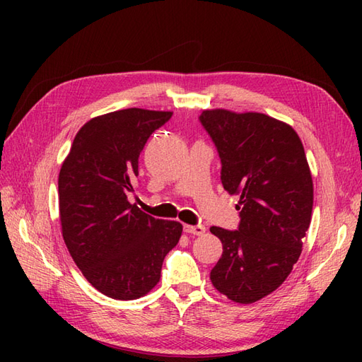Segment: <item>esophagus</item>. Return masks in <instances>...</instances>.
Wrapping results in <instances>:
<instances>
[{"instance_id":"esophagus-1","label":"esophagus","mask_w":362,"mask_h":362,"mask_svg":"<svg viewBox=\"0 0 362 362\" xmlns=\"http://www.w3.org/2000/svg\"><path fill=\"white\" fill-rule=\"evenodd\" d=\"M183 230H185L187 233L189 235H196V236H201L205 233V227L202 224H197V226H183Z\"/></svg>"}]
</instances>
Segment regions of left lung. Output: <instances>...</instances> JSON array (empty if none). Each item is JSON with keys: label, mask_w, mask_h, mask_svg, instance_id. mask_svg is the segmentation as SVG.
I'll return each mask as SVG.
<instances>
[{"label": "left lung", "mask_w": 362, "mask_h": 362, "mask_svg": "<svg viewBox=\"0 0 362 362\" xmlns=\"http://www.w3.org/2000/svg\"><path fill=\"white\" fill-rule=\"evenodd\" d=\"M199 121L221 158V182L240 194L236 230L211 227L222 257L213 286L238 303L271 294L302 252L313 213V179L296 130L263 113L204 110Z\"/></svg>", "instance_id": "1"}]
</instances>
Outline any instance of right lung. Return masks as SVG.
<instances>
[{
	"mask_svg": "<svg viewBox=\"0 0 362 362\" xmlns=\"http://www.w3.org/2000/svg\"><path fill=\"white\" fill-rule=\"evenodd\" d=\"M171 112L124 109L90 119L59 174V209L68 252L104 296L134 300L156 286L182 224L143 213L127 201L138 157Z\"/></svg>",
	"mask_w": 362,
	"mask_h": 362,
	"instance_id": "obj_1",
	"label": "right lung"
}]
</instances>
